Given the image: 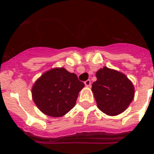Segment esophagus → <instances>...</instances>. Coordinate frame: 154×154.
Returning <instances> with one entry per match:
<instances>
[{"label": "esophagus", "mask_w": 154, "mask_h": 154, "mask_svg": "<svg viewBox=\"0 0 154 154\" xmlns=\"http://www.w3.org/2000/svg\"><path fill=\"white\" fill-rule=\"evenodd\" d=\"M84 83H85V85H86V86H89L90 85H91V80H86V81L84 82Z\"/></svg>", "instance_id": "obj_1"}]
</instances>
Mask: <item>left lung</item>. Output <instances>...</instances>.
Segmentation results:
<instances>
[{
  "mask_svg": "<svg viewBox=\"0 0 154 154\" xmlns=\"http://www.w3.org/2000/svg\"><path fill=\"white\" fill-rule=\"evenodd\" d=\"M96 77L91 90L99 109L112 116L125 111L134 97L131 81L122 73L107 67L97 71Z\"/></svg>",
  "mask_w": 154,
  "mask_h": 154,
  "instance_id": "8db88e82",
  "label": "left lung"
}]
</instances>
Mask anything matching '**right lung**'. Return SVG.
Instances as JSON below:
<instances>
[{"instance_id": "right-lung-1", "label": "right lung", "mask_w": 154, "mask_h": 154, "mask_svg": "<svg viewBox=\"0 0 154 154\" xmlns=\"http://www.w3.org/2000/svg\"><path fill=\"white\" fill-rule=\"evenodd\" d=\"M84 83L74 73L63 68L47 71L36 80L32 88L34 103L49 116L60 117L75 106Z\"/></svg>"}]
</instances>
